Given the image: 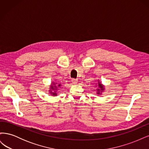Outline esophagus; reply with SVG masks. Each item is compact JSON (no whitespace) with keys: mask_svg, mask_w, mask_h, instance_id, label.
Here are the masks:
<instances>
[{"mask_svg":"<svg viewBox=\"0 0 149 149\" xmlns=\"http://www.w3.org/2000/svg\"><path fill=\"white\" fill-rule=\"evenodd\" d=\"M71 81H72V83H73V84H76L78 83V80L76 79L73 78V79H71Z\"/></svg>","mask_w":149,"mask_h":149,"instance_id":"obj_1","label":"esophagus"}]
</instances>
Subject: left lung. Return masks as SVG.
Returning a JSON list of instances; mask_svg holds the SVG:
<instances>
[{"instance_id":"obj_1","label":"left lung","mask_w":149,"mask_h":149,"mask_svg":"<svg viewBox=\"0 0 149 149\" xmlns=\"http://www.w3.org/2000/svg\"><path fill=\"white\" fill-rule=\"evenodd\" d=\"M99 83H98V86H99V89H97V94H100V92H102L104 89V87H103V86L100 83V82H98Z\"/></svg>"}]
</instances>
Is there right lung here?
Listing matches in <instances>:
<instances>
[{
  "mask_svg": "<svg viewBox=\"0 0 149 149\" xmlns=\"http://www.w3.org/2000/svg\"><path fill=\"white\" fill-rule=\"evenodd\" d=\"M53 84L55 85V86H53V85H52V86H51V89H55V90L57 89V86H61V84H58V86H56L55 84ZM50 91H51V90H50ZM50 93H51V94H52L53 96H56V95H57V94H56V91H55V92H54V93L50 92Z\"/></svg>",
  "mask_w": 149,
  "mask_h": 149,
  "instance_id": "add662e5",
  "label": "right lung"
}]
</instances>
